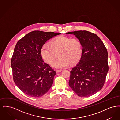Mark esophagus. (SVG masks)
Instances as JSON below:
<instances>
[{"label": "esophagus", "instance_id": "esophagus-1", "mask_svg": "<svg viewBox=\"0 0 120 120\" xmlns=\"http://www.w3.org/2000/svg\"><path fill=\"white\" fill-rule=\"evenodd\" d=\"M62 71V70H56V72L58 73H59V72H61V71Z\"/></svg>", "mask_w": 120, "mask_h": 120}]
</instances>
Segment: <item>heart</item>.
Masks as SVG:
<instances>
[{"label":"heart","instance_id":"1","mask_svg":"<svg viewBox=\"0 0 120 120\" xmlns=\"http://www.w3.org/2000/svg\"><path fill=\"white\" fill-rule=\"evenodd\" d=\"M82 46L77 39H71L65 36H59L52 40L50 44H45L41 48L42 57L46 62L52 64L57 57H59L52 65L55 68H64L69 65H73L80 58Z\"/></svg>","mask_w":120,"mask_h":120}]
</instances>
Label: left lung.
<instances>
[{
    "label": "left lung",
    "instance_id": "8db88e82",
    "mask_svg": "<svg viewBox=\"0 0 120 120\" xmlns=\"http://www.w3.org/2000/svg\"><path fill=\"white\" fill-rule=\"evenodd\" d=\"M82 46L79 62L70 71L69 85L80 97H89L100 91L109 71L108 53L102 41L94 33L86 30L69 32Z\"/></svg>",
    "mask_w": 120,
    "mask_h": 120
}]
</instances>
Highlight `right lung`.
Returning a JSON list of instances; mask_svg holds the SVG:
<instances>
[{
	"instance_id": "add662e5",
	"label": "right lung",
	"mask_w": 120,
	"mask_h": 120,
	"mask_svg": "<svg viewBox=\"0 0 120 120\" xmlns=\"http://www.w3.org/2000/svg\"><path fill=\"white\" fill-rule=\"evenodd\" d=\"M60 33L33 31L18 40L11 59L13 78L16 86L30 97H40L49 90L56 74L41 55L46 42Z\"/></svg>"
}]
</instances>
